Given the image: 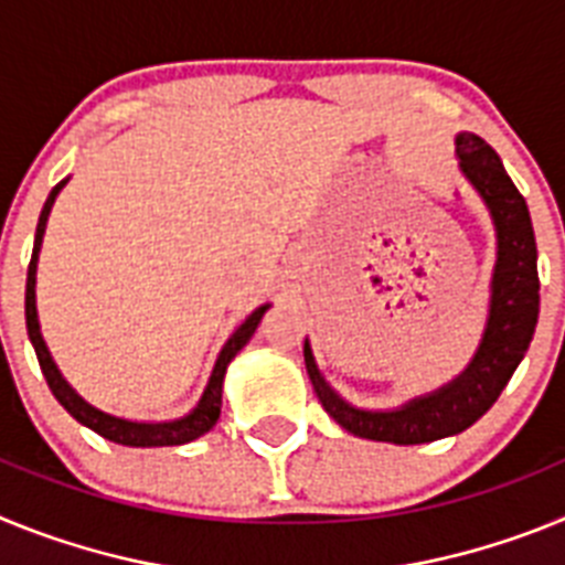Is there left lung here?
Instances as JSON below:
<instances>
[{"mask_svg": "<svg viewBox=\"0 0 565 565\" xmlns=\"http://www.w3.org/2000/svg\"><path fill=\"white\" fill-rule=\"evenodd\" d=\"M458 167L495 223L498 259L489 282V317L472 362L438 391L411 398L396 411H359L344 402L313 362L306 339V367L328 416L359 438L387 444H427L456 436L478 422L498 402L501 391L529 351L541 313L537 246L526 201L483 138L456 135Z\"/></svg>", "mask_w": 565, "mask_h": 565, "instance_id": "8db88e82", "label": "left lung"}]
</instances>
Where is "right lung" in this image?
<instances>
[{
  "mask_svg": "<svg viewBox=\"0 0 565 565\" xmlns=\"http://www.w3.org/2000/svg\"><path fill=\"white\" fill-rule=\"evenodd\" d=\"M64 183H67V178L53 186V192H50L47 201H44L42 214H39L36 239H33V257H30V266H28V286H24V322H28V337L30 342H33V351H36L39 364H42V373L44 379H47L50 391H53V396L58 398V404H62L64 411L76 418L78 424L89 427V430L104 436L107 441L124 444V447H178V444H189L194 441V438H201L203 433L212 430L214 424H217V418H221L223 379H226L228 362H232L243 348H246V342L254 337L259 319H263V313L268 311V306H259L257 311L248 313L246 322H243L232 337H228V342L223 344L221 356H217V362H214V371L212 376H209V384H206V391H203L201 402H198V407H194L192 413H186L183 418H174V422H129V418H118L98 411V407L84 402V398L78 396L67 382H64L56 362H53V356H50L47 344H44L42 331H39V313H36L39 248H42V237H44V228H47L50 209H53V203H56Z\"/></svg>",
  "mask_w": 565,
  "mask_h": 565,
  "instance_id": "add662e5",
  "label": "right lung"
}]
</instances>
